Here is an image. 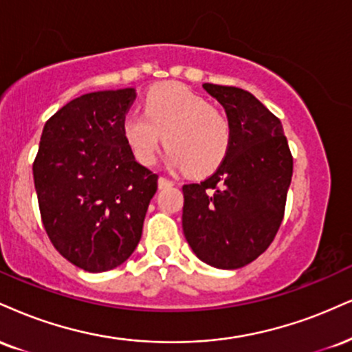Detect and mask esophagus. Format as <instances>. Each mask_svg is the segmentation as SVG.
<instances>
[{
  "instance_id": "esophagus-1",
  "label": "esophagus",
  "mask_w": 352,
  "mask_h": 352,
  "mask_svg": "<svg viewBox=\"0 0 352 352\" xmlns=\"http://www.w3.org/2000/svg\"><path fill=\"white\" fill-rule=\"evenodd\" d=\"M173 182L170 179H167V177H160L159 179V188H167V187H172Z\"/></svg>"
}]
</instances>
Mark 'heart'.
<instances>
[{
  "mask_svg": "<svg viewBox=\"0 0 352 352\" xmlns=\"http://www.w3.org/2000/svg\"><path fill=\"white\" fill-rule=\"evenodd\" d=\"M122 134L141 164L154 162L164 135L168 164L203 175L226 157L232 128L226 113L198 93L182 83H165L147 91L142 113L124 118Z\"/></svg>",
  "mask_w": 352,
  "mask_h": 352,
  "instance_id": "obj_1",
  "label": "heart"
}]
</instances>
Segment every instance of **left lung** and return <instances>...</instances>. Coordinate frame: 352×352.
I'll return each instance as SVG.
<instances>
[{
	"mask_svg": "<svg viewBox=\"0 0 352 352\" xmlns=\"http://www.w3.org/2000/svg\"><path fill=\"white\" fill-rule=\"evenodd\" d=\"M223 104L232 139L217 172L184 192L185 238L198 259L239 269L265 252L285 213L294 157L282 122L243 88L203 83Z\"/></svg>",
	"mask_w": 352,
	"mask_h": 352,
	"instance_id": "obj_1",
	"label": "left lung"
}]
</instances>
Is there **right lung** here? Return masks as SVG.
<instances>
[{
  "instance_id": "obj_1",
  "label": "right lung",
  "mask_w": 352,
  "mask_h": 352,
  "mask_svg": "<svg viewBox=\"0 0 352 352\" xmlns=\"http://www.w3.org/2000/svg\"><path fill=\"white\" fill-rule=\"evenodd\" d=\"M134 88L72 100L45 122L32 164L41 218L60 256L87 272L122 264L142 234L159 175L134 159L122 121Z\"/></svg>"
}]
</instances>
